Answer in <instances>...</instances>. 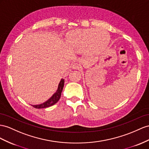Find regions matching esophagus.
I'll return each instance as SVG.
<instances>
[{
  "label": "esophagus",
  "instance_id": "obj_1",
  "mask_svg": "<svg viewBox=\"0 0 149 149\" xmlns=\"http://www.w3.org/2000/svg\"><path fill=\"white\" fill-rule=\"evenodd\" d=\"M72 67L73 68V69L75 70H80L81 68V66L77 63H75L72 65Z\"/></svg>",
  "mask_w": 149,
  "mask_h": 149
}]
</instances>
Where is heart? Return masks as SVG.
Returning a JSON list of instances; mask_svg holds the SVG:
<instances>
[{
  "label": "heart",
  "mask_w": 149,
  "mask_h": 149,
  "mask_svg": "<svg viewBox=\"0 0 149 149\" xmlns=\"http://www.w3.org/2000/svg\"><path fill=\"white\" fill-rule=\"evenodd\" d=\"M70 45L87 54L97 53L107 47L109 35L103 29H84L72 32L68 37Z\"/></svg>",
  "instance_id": "heart-1"
}]
</instances>
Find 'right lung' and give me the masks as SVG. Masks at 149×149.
Segmentation results:
<instances>
[{"label":"right lung","instance_id":"right-lung-1","mask_svg":"<svg viewBox=\"0 0 149 149\" xmlns=\"http://www.w3.org/2000/svg\"><path fill=\"white\" fill-rule=\"evenodd\" d=\"M63 86H64V79H62L59 83L58 89H57L56 93L53 94V96L49 98V100H48L47 101H45L42 104H38V105H32V106L35 108L40 109V108H45L47 107H49V106L54 105L60 100L61 94H62V90L63 88Z\"/></svg>","mask_w":149,"mask_h":149}]
</instances>
